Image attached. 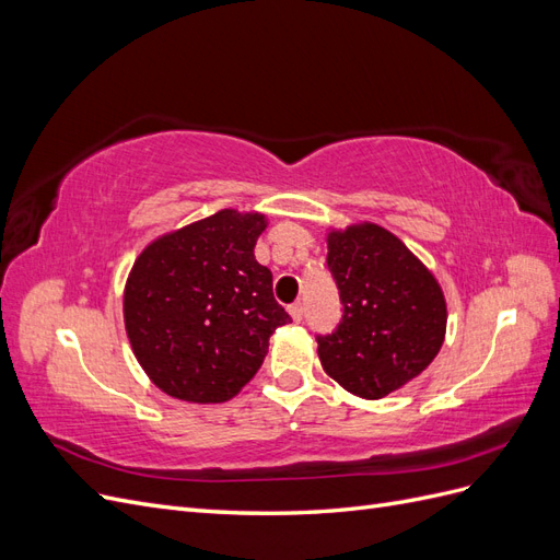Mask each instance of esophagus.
<instances>
[{
	"mask_svg": "<svg viewBox=\"0 0 560 560\" xmlns=\"http://www.w3.org/2000/svg\"><path fill=\"white\" fill-rule=\"evenodd\" d=\"M287 311H290V315H292L294 322H301V317H303V303L296 301V303H292V306L287 308Z\"/></svg>",
	"mask_w": 560,
	"mask_h": 560,
	"instance_id": "esophagus-1",
	"label": "esophagus"
}]
</instances>
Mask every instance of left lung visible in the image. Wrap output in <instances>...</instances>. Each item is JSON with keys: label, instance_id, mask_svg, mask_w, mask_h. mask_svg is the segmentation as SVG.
I'll return each instance as SVG.
<instances>
[{"label": "left lung", "instance_id": "8db88e82", "mask_svg": "<svg viewBox=\"0 0 560 560\" xmlns=\"http://www.w3.org/2000/svg\"><path fill=\"white\" fill-rule=\"evenodd\" d=\"M343 319L317 338L322 369L350 395L383 399L425 371L446 338V299L395 233L360 222L327 231Z\"/></svg>", "mask_w": 560, "mask_h": 560}]
</instances>
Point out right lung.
<instances>
[{
  "instance_id": "right-lung-1",
  "label": "right lung",
  "mask_w": 560,
  "mask_h": 560,
  "mask_svg": "<svg viewBox=\"0 0 560 560\" xmlns=\"http://www.w3.org/2000/svg\"><path fill=\"white\" fill-rule=\"evenodd\" d=\"M261 212L219 210L167 231L135 259L124 287L130 348L149 381L191 404H222L257 374L268 338L290 322L273 276L254 259Z\"/></svg>"
}]
</instances>
